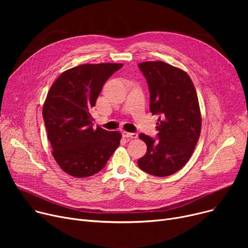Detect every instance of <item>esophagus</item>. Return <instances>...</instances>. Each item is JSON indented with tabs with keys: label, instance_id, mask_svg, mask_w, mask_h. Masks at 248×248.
<instances>
[{
	"label": "esophagus",
	"instance_id": "esophagus-1",
	"mask_svg": "<svg viewBox=\"0 0 248 248\" xmlns=\"http://www.w3.org/2000/svg\"><path fill=\"white\" fill-rule=\"evenodd\" d=\"M123 136L124 137V138H131V139H137L138 138V134H136V133H127V132H124L123 133Z\"/></svg>",
	"mask_w": 248,
	"mask_h": 248
}]
</instances>
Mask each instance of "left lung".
<instances>
[{"mask_svg": "<svg viewBox=\"0 0 248 248\" xmlns=\"http://www.w3.org/2000/svg\"><path fill=\"white\" fill-rule=\"evenodd\" d=\"M150 90V110L159 114L158 140L140 134L147 153L138 160L142 171L167 177L183 168L191 158L201 133V111L190 76L163 61L139 64Z\"/></svg>", "mask_w": 248, "mask_h": 248, "instance_id": "1", "label": "left lung"}]
</instances>
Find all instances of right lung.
<instances>
[{
  "label": "right lung",
  "instance_id": "right-lung-1",
  "mask_svg": "<svg viewBox=\"0 0 248 248\" xmlns=\"http://www.w3.org/2000/svg\"><path fill=\"white\" fill-rule=\"evenodd\" d=\"M122 66L82 64L61 73L49 89L42 111L48 140L53 158L70 176L98 173L120 146L122 134L93 127L90 112L103 84Z\"/></svg>",
  "mask_w": 248,
  "mask_h": 248
}]
</instances>
